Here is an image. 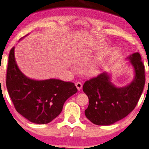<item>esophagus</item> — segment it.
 <instances>
[{
  "label": "esophagus",
  "mask_w": 149,
  "mask_h": 149,
  "mask_svg": "<svg viewBox=\"0 0 149 149\" xmlns=\"http://www.w3.org/2000/svg\"><path fill=\"white\" fill-rule=\"evenodd\" d=\"M76 86L77 88H78L79 91H80V89H82V84L80 82H77L76 83Z\"/></svg>",
  "instance_id": "1"
}]
</instances>
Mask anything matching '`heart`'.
Listing matches in <instances>:
<instances>
[{
	"label": "heart",
	"instance_id": "heart-1",
	"mask_svg": "<svg viewBox=\"0 0 149 149\" xmlns=\"http://www.w3.org/2000/svg\"><path fill=\"white\" fill-rule=\"evenodd\" d=\"M76 63L78 64V65H82V64L84 63V61H83V59H82V58H79V59H78L76 61ZM91 73H96V69H91Z\"/></svg>",
	"mask_w": 149,
	"mask_h": 149
}]
</instances>
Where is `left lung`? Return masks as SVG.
<instances>
[{
    "mask_svg": "<svg viewBox=\"0 0 149 149\" xmlns=\"http://www.w3.org/2000/svg\"><path fill=\"white\" fill-rule=\"evenodd\" d=\"M129 58L135 72V79L129 86L116 87L105 73L84 82L82 89L89 101L84 113L92 123L112 125L125 118L136 107L145 84L144 65L138 52Z\"/></svg>",
    "mask_w": 149,
    "mask_h": 149,
    "instance_id": "1",
    "label": "left lung"
}]
</instances>
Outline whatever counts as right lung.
Here are the masks:
<instances>
[{
    "instance_id": "add662e5",
    "label": "right lung",
    "mask_w": 149,
    "mask_h": 149,
    "mask_svg": "<svg viewBox=\"0 0 149 149\" xmlns=\"http://www.w3.org/2000/svg\"><path fill=\"white\" fill-rule=\"evenodd\" d=\"M6 86L16 110L30 122L47 124L61 113L65 102L78 91L71 82L34 80L22 74L16 65L14 47L9 54Z\"/></svg>"
}]
</instances>
